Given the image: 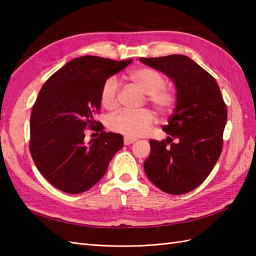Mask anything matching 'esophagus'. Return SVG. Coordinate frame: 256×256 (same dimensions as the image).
<instances>
[{
    "instance_id": "obj_1",
    "label": "esophagus",
    "mask_w": 256,
    "mask_h": 256,
    "mask_svg": "<svg viewBox=\"0 0 256 256\" xmlns=\"http://www.w3.org/2000/svg\"><path fill=\"white\" fill-rule=\"evenodd\" d=\"M136 138H128V136H125L124 138V144L125 145H130V144H133Z\"/></svg>"
}]
</instances>
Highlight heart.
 Instances as JSON below:
<instances>
[{
	"mask_svg": "<svg viewBox=\"0 0 256 256\" xmlns=\"http://www.w3.org/2000/svg\"><path fill=\"white\" fill-rule=\"evenodd\" d=\"M128 78L146 94V100L160 114L170 113L176 104V94L170 86H164L165 79L156 70L138 67L128 74ZM102 106L114 110L118 106V82L116 77L108 78L100 94ZM155 121V116L148 108L140 111H121L108 118V128L112 132L128 138H138L148 132Z\"/></svg>",
	"mask_w": 256,
	"mask_h": 256,
	"instance_id": "1",
	"label": "heart"
}]
</instances>
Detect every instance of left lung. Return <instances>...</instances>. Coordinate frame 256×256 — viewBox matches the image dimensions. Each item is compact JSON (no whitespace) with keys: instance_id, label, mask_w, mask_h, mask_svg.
I'll return each instance as SVG.
<instances>
[{"instance_id":"8db88e82","label":"left lung","mask_w":256,"mask_h":256,"mask_svg":"<svg viewBox=\"0 0 256 256\" xmlns=\"http://www.w3.org/2000/svg\"><path fill=\"white\" fill-rule=\"evenodd\" d=\"M140 60L164 72L176 86V108L162 126L170 136L150 140L145 174L162 192L187 194L204 182L221 155L226 103L216 79L187 56Z\"/></svg>"}]
</instances>
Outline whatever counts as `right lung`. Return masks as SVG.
<instances>
[{
    "label": "right lung",
    "mask_w": 256,
    "mask_h": 256,
    "mask_svg": "<svg viewBox=\"0 0 256 256\" xmlns=\"http://www.w3.org/2000/svg\"><path fill=\"white\" fill-rule=\"evenodd\" d=\"M131 62L132 59L78 57L42 86L32 108L30 150L37 170L57 189L67 194L89 190L123 148L122 135L103 131L94 116L100 111L104 81ZM86 128L100 132L88 144L84 143Z\"/></svg>",
    "instance_id": "1"
}]
</instances>
